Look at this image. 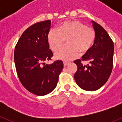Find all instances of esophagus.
I'll return each instance as SVG.
<instances>
[{"instance_id": "esophagus-1", "label": "esophagus", "mask_w": 122, "mask_h": 122, "mask_svg": "<svg viewBox=\"0 0 122 122\" xmlns=\"http://www.w3.org/2000/svg\"><path fill=\"white\" fill-rule=\"evenodd\" d=\"M70 64V62H63V65H64L65 66H67L68 65Z\"/></svg>"}]
</instances>
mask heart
Here are the masks:
<instances>
[{
  "label": "heart",
  "mask_w": 122,
  "mask_h": 122,
  "mask_svg": "<svg viewBox=\"0 0 122 122\" xmlns=\"http://www.w3.org/2000/svg\"><path fill=\"white\" fill-rule=\"evenodd\" d=\"M95 32L78 21L63 22L57 29H51L48 34L51 49L57 51L67 40V46L58 51L56 57L64 61H71L76 58L79 52L85 53L93 46Z\"/></svg>",
  "instance_id": "1"
}]
</instances>
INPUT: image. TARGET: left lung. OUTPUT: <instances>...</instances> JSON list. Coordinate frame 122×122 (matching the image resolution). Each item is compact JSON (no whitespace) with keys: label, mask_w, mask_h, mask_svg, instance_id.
<instances>
[{"label":"left lung","mask_w":122,"mask_h":122,"mask_svg":"<svg viewBox=\"0 0 122 122\" xmlns=\"http://www.w3.org/2000/svg\"><path fill=\"white\" fill-rule=\"evenodd\" d=\"M95 32V39L92 48L81 59L74 60L77 66L74 79L79 87L87 91L99 89L108 80L113 67L114 43L104 28L92 21ZM82 61L89 64L83 65Z\"/></svg>","instance_id":"obj_1"}]
</instances>
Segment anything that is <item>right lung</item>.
I'll return each mask as SVG.
<instances>
[{
  "label": "right lung",
  "mask_w": 122,
  "mask_h": 122,
  "mask_svg": "<svg viewBox=\"0 0 122 122\" xmlns=\"http://www.w3.org/2000/svg\"><path fill=\"white\" fill-rule=\"evenodd\" d=\"M51 24V20H47L29 27L19 38L14 52L19 81L28 91L38 96L54 90L63 67L61 60L45 63L53 56L48 41Z\"/></svg>",
  "instance_id": "obj_1"
}]
</instances>
